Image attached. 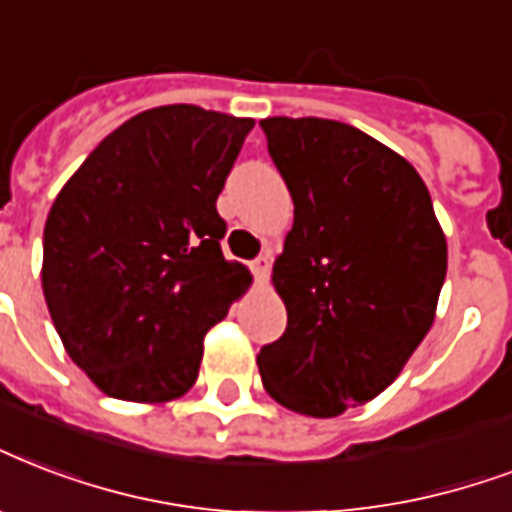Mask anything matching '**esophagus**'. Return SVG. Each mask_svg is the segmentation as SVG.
Segmentation results:
<instances>
[{"mask_svg":"<svg viewBox=\"0 0 512 512\" xmlns=\"http://www.w3.org/2000/svg\"><path fill=\"white\" fill-rule=\"evenodd\" d=\"M252 273H255L257 282H268V273H271V260H268V255L252 260Z\"/></svg>","mask_w":512,"mask_h":512,"instance_id":"obj_1","label":"esophagus"}]
</instances>
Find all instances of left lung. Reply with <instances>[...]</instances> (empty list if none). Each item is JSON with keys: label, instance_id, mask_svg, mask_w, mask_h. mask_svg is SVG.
Here are the masks:
<instances>
[{"label": "left lung", "instance_id": "8db88e82", "mask_svg": "<svg viewBox=\"0 0 512 512\" xmlns=\"http://www.w3.org/2000/svg\"><path fill=\"white\" fill-rule=\"evenodd\" d=\"M295 204L271 282L287 330L257 354L265 392L330 419L392 384L435 322L448 247L419 171L360 128L265 117Z\"/></svg>", "mask_w": 512, "mask_h": 512}]
</instances>
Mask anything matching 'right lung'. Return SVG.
Returning <instances> with one entry per match:
<instances>
[{
  "instance_id": "right-lung-1",
  "label": "right lung",
  "mask_w": 512,
  "mask_h": 512,
  "mask_svg": "<svg viewBox=\"0 0 512 512\" xmlns=\"http://www.w3.org/2000/svg\"><path fill=\"white\" fill-rule=\"evenodd\" d=\"M252 117L195 104L139 112L50 206L42 292L66 354L101 392L169 403L195 384L204 335L252 284L225 260L217 195Z\"/></svg>"
}]
</instances>
